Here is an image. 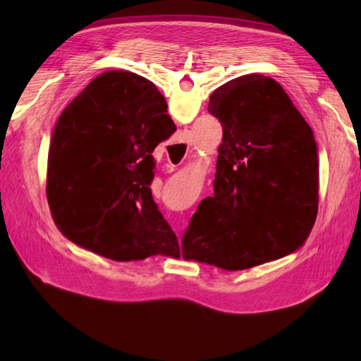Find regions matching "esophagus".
<instances>
[{"label": "esophagus", "instance_id": "1", "mask_svg": "<svg viewBox=\"0 0 361 361\" xmlns=\"http://www.w3.org/2000/svg\"><path fill=\"white\" fill-rule=\"evenodd\" d=\"M183 146H188V149H189V133H186V132L181 133V138H180V142H178V148H183ZM169 162H170V166L175 167L172 161H169Z\"/></svg>", "mask_w": 361, "mask_h": 361}]
</instances>
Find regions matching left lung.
<instances>
[{"label":"left lung","mask_w":361,"mask_h":361,"mask_svg":"<svg viewBox=\"0 0 361 361\" xmlns=\"http://www.w3.org/2000/svg\"><path fill=\"white\" fill-rule=\"evenodd\" d=\"M221 122L213 195L181 237L183 259L239 271L295 252L319 210L314 132L272 78L247 75L212 94Z\"/></svg>","instance_id":"obj_1"}]
</instances>
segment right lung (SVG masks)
<instances>
[{"mask_svg":"<svg viewBox=\"0 0 361 361\" xmlns=\"http://www.w3.org/2000/svg\"><path fill=\"white\" fill-rule=\"evenodd\" d=\"M164 122H173L166 99L130 71L102 73L63 109L49 148L46 195L71 242L114 261L178 258L149 188L152 151L172 135Z\"/></svg>","mask_w":361,"mask_h":361,"instance_id":"right-lung-1","label":"right lung"}]
</instances>
